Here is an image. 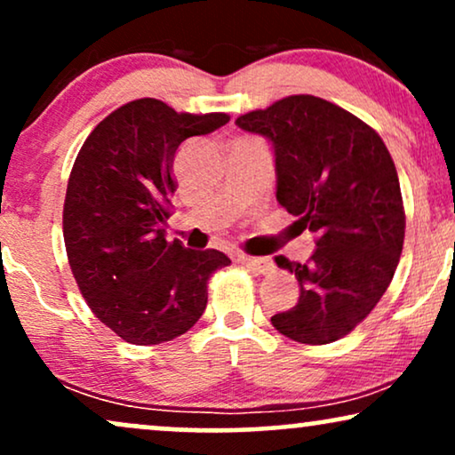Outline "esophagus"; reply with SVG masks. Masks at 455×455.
I'll use <instances>...</instances> for the list:
<instances>
[{
    "label": "esophagus",
    "mask_w": 455,
    "mask_h": 455,
    "mask_svg": "<svg viewBox=\"0 0 455 455\" xmlns=\"http://www.w3.org/2000/svg\"><path fill=\"white\" fill-rule=\"evenodd\" d=\"M239 262L245 264L247 268H251L254 273H260V275H267V273H273L275 270V264L273 260H268V258H254V256H239Z\"/></svg>",
    "instance_id": "1"
}]
</instances>
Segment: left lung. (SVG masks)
<instances>
[{"mask_svg":"<svg viewBox=\"0 0 455 455\" xmlns=\"http://www.w3.org/2000/svg\"><path fill=\"white\" fill-rule=\"evenodd\" d=\"M235 124L273 145L277 201L317 245L304 264L275 258L300 298L270 323L302 344L340 340L380 302L403 250L393 157L370 125L317 96H287Z\"/></svg>","mask_w":455,"mask_h":455,"instance_id":"left-lung-1","label":"left lung"}]
</instances>
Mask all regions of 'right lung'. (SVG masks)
I'll list each match as a JSON object with an SVG mask.
<instances>
[{
	"instance_id": "obj_1",
	"label": "right lung",
	"mask_w": 455,
	"mask_h": 455,
	"mask_svg": "<svg viewBox=\"0 0 455 455\" xmlns=\"http://www.w3.org/2000/svg\"><path fill=\"white\" fill-rule=\"evenodd\" d=\"M224 124L227 113L132 100L96 125L75 159L62 212L68 264L92 313L125 342L161 344L191 330L212 273L231 264L218 250L165 239L178 147Z\"/></svg>"
}]
</instances>
